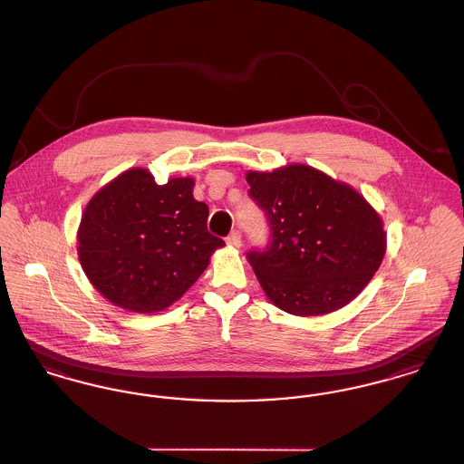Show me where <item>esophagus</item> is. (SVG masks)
I'll use <instances>...</instances> for the list:
<instances>
[{
	"label": "esophagus",
	"instance_id": "34e87169",
	"mask_svg": "<svg viewBox=\"0 0 464 464\" xmlns=\"http://www.w3.org/2000/svg\"><path fill=\"white\" fill-rule=\"evenodd\" d=\"M227 245L232 247L243 246V241H241V234L237 230H234L228 237H227Z\"/></svg>",
	"mask_w": 464,
	"mask_h": 464
}]
</instances>
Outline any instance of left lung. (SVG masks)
<instances>
[{
    "instance_id": "left-lung-1",
    "label": "left lung",
    "mask_w": 464,
    "mask_h": 464,
    "mask_svg": "<svg viewBox=\"0 0 464 464\" xmlns=\"http://www.w3.org/2000/svg\"><path fill=\"white\" fill-rule=\"evenodd\" d=\"M249 197L266 211L271 245L247 260L273 304L297 316L353 301L378 271L387 232L353 188L309 165L249 170Z\"/></svg>"
}]
</instances>
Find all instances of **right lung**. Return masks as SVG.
Returning <instances> with one entry per match:
<instances>
[{"instance_id":"right-lung-1","label":"right lung","mask_w":464,"mask_h":464,"mask_svg":"<svg viewBox=\"0 0 464 464\" xmlns=\"http://www.w3.org/2000/svg\"><path fill=\"white\" fill-rule=\"evenodd\" d=\"M191 178L156 185L135 167L102 186L77 230L79 262L114 306L135 313L169 308L225 243L208 232L209 208L193 198Z\"/></svg>"}]
</instances>
